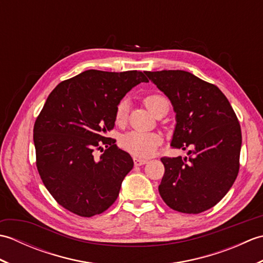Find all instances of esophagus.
<instances>
[{
  "mask_svg": "<svg viewBox=\"0 0 263 263\" xmlns=\"http://www.w3.org/2000/svg\"><path fill=\"white\" fill-rule=\"evenodd\" d=\"M133 161H135V165L136 166H141V165H144L148 163L147 159H141V158H133Z\"/></svg>",
  "mask_w": 263,
  "mask_h": 263,
  "instance_id": "obj_1",
  "label": "esophagus"
}]
</instances>
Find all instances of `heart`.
Listing matches in <instances>:
<instances>
[{
    "label": "heart",
    "mask_w": 263,
    "mask_h": 263,
    "mask_svg": "<svg viewBox=\"0 0 263 263\" xmlns=\"http://www.w3.org/2000/svg\"><path fill=\"white\" fill-rule=\"evenodd\" d=\"M144 105L147 106L150 113L156 115L161 110H168L170 103L165 96L160 93H152L144 98ZM128 104L126 100L117 105L115 110V120L117 123H123L127 117ZM161 143V138L157 133L131 131L125 133L121 139V144L126 152L137 157H149L152 156L159 144Z\"/></svg>",
    "instance_id": "b5f03b06"
}]
</instances>
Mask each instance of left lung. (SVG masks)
I'll use <instances>...</instances> for the list:
<instances>
[{
    "label": "left lung",
    "mask_w": 263,
    "mask_h": 263,
    "mask_svg": "<svg viewBox=\"0 0 263 263\" xmlns=\"http://www.w3.org/2000/svg\"><path fill=\"white\" fill-rule=\"evenodd\" d=\"M171 100L176 124L171 147L187 157H164L159 194L173 210L199 214L225 197L239 170L241 126L219 88L182 70L144 72Z\"/></svg>",
    "instance_id": "1"
}]
</instances>
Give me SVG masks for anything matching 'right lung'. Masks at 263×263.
Returning a JSON list of instances; mask_svg holds the SVG:
<instances>
[{
  "instance_id": "obj_1",
  "label": "right lung",
  "mask_w": 263,
  "mask_h": 263,
  "mask_svg": "<svg viewBox=\"0 0 263 263\" xmlns=\"http://www.w3.org/2000/svg\"><path fill=\"white\" fill-rule=\"evenodd\" d=\"M141 82H148L141 71L87 70L47 97L33 126L37 170L53 198L73 214H102L119 197L133 159L104 135L115 125L117 105ZM102 144L106 150L95 159Z\"/></svg>"
}]
</instances>
